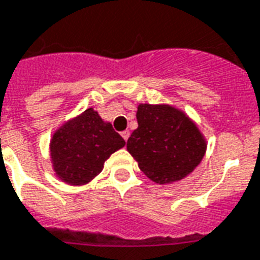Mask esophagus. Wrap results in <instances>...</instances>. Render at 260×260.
Here are the masks:
<instances>
[{
    "instance_id": "34e87169",
    "label": "esophagus",
    "mask_w": 260,
    "mask_h": 260,
    "mask_svg": "<svg viewBox=\"0 0 260 260\" xmlns=\"http://www.w3.org/2000/svg\"><path fill=\"white\" fill-rule=\"evenodd\" d=\"M129 135H131L129 131H124V132H121V136H122V139H124L125 142L129 139Z\"/></svg>"
}]
</instances>
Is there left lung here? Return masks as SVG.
<instances>
[{
	"mask_svg": "<svg viewBox=\"0 0 260 260\" xmlns=\"http://www.w3.org/2000/svg\"><path fill=\"white\" fill-rule=\"evenodd\" d=\"M136 120L126 150L154 183L179 182L203 161L208 142L183 110L167 103H140Z\"/></svg>",
	"mask_w": 260,
	"mask_h": 260,
	"instance_id": "obj_1",
	"label": "left lung"
}]
</instances>
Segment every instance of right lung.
Returning <instances> with one entry per match:
<instances>
[{"mask_svg": "<svg viewBox=\"0 0 260 260\" xmlns=\"http://www.w3.org/2000/svg\"><path fill=\"white\" fill-rule=\"evenodd\" d=\"M125 140L109 121L92 107L71 117L57 128L49 142L55 176L70 186H84L101 174L105 161Z\"/></svg>", "mask_w": 260, "mask_h": 260, "instance_id": "obj_1", "label": "right lung"}]
</instances>
